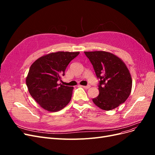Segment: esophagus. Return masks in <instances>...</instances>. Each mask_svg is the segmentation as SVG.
Segmentation results:
<instances>
[{
    "instance_id": "esophagus-1",
    "label": "esophagus",
    "mask_w": 155,
    "mask_h": 155,
    "mask_svg": "<svg viewBox=\"0 0 155 155\" xmlns=\"http://www.w3.org/2000/svg\"><path fill=\"white\" fill-rule=\"evenodd\" d=\"M81 87H83V88H85V89H88V88H89L91 87V86L90 85H87V86H81Z\"/></svg>"
}]
</instances>
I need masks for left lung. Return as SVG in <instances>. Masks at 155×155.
<instances>
[{
	"instance_id": "obj_1",
	"label": "left lung",
	"mask_w": 155,
	"mask_h": 155,
	"mask_svg": "<svg viewBox=\"0 0 155 155\" xmlns=\"http://www.w3.org/2000/svg\"><path fill=\"white\" fill-rule=\"evenodd\" d=\"M100 79L99 95L92 101L104 110H111L124 103L132 89V78L125 63L105 51H84Z\"/></svg>"
}]
</instances>
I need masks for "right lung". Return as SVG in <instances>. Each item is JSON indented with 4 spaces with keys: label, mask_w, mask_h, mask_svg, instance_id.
<instances>
[{
    "label": "right lung",
    "mask_w": 155,
    "mask_h": 155,
    "mask_svg": "<svg viewBox=\"0 0 155 155\" xmlns=\"http://www.w3.org/2000/svg\"><path fill=\"white\" fill-rule=\"evenodd\" d=\"M79 51H57L46 54L33 63L26 78L28 90L43 109L58 112L71 100L74 87L58 83Z\"/></svg>",
    "instance_id": "obj_1"
}]
</instances>
